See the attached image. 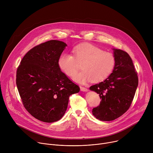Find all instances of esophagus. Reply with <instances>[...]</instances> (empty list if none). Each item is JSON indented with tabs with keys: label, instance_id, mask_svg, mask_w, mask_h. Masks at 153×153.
<instances>
[{
	"label": "esophagus",
	"instance_id": "esophagus-1",
	"mask_svg": "<svg viewBox=\"0 0 153 153\" xmlns=\"http://www.w3.org/2000/svg\"><path fill=\"white\" fill-rule=\"evenodd\" d=\"M80 90L82 91H88V89L85 88V87H84V86H80Z\"/></svg>",
	"mask_w": 153,
	"mask_h": 153
}]
</instances>
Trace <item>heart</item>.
<instances>
[{"label": "heart", "instance_id": "heart-1", "mask_svg": "<svg viewBox=\"0 0 153 153\" xmlns=\"http://www.w3.org/2000/svg\"><path fill=\"white\" fill-rule=\"evenodd\" d=\"M73 55L63 53L58 60L60 68L67 76L71 77L79 69V64L83 69L74 76L73 79L80 83L90 80L99 82L106 79L112 73L116 59L113 54L104 51L101 48L88 43L74 47Z\"/></svg>", "mask_w": 153, "mask_h": 153}]
</instances>
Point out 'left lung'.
I'll use <instances>...</instances> for the list:
<instances>
[{"label": "left lung", "instance_id": "1", "mask_svg": "<svg viewBox=\"0 0 153 153\" xmlns=\"http://www.w3.org/2000/svg\"><path fill=\"white\" fill-rule=\"evenodd\" d=\"M116 65L113 73L104 81L90 89L99 94L100 105L93 114L102 121H111L122 116L129 108L138 86L137 73L131 58L125 51L114 49Z\"/></svg>", "mask_w": 153, "mask_h": 153}]
</instances>
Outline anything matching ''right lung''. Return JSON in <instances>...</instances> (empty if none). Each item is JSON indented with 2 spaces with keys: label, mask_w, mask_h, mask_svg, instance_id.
<instances>
[{
  "label": "right lung",
  "mask_w": 153,
  "mask_h": 153,
  "mask_svg": "<svg viewBox=\"0 0 153 153\" xmlns=\"http://www.w3.org/2000/svg\"><path fill=\"white\" fill-rule=\"evenodd\" d=\"M67 44L51 40L33 47L17 69L16 85L26 110L34 118L51 123L64 115L70 96L80 87L61 71L58 60Z\"/></svg>",
  "instance_id": "add662e5"
}]
</instances>
